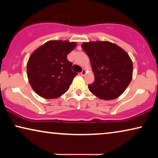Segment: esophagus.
Masks as SVG:
<instances>
[{"label": "esophagus", "mask_w": 158, "mask_h": 158, "mask_svg": "<svg viewBox=\"0 0 158 158\" xmlns=\"http://www.w3.org/2000/svg\"><path fill=\"white\" fill-rule=\"evenodd\" d=\"M86 74V70H85V69H83V70H82V72L81 73V75H82V76H84V75H85Z\"/></svg>", "instance_id": "obj_1"}]
</instances>
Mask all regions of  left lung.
Returning <instances> with one entry per match:
<instances>
[{
	"instance_id": "obj_1",
	"label": "left lung",
	"mask_w": 158,
	"mask_h": 158,
	"mask_svg": "<svg viewBox=\"0 0 158 158\" xmlns=\"http://www.w3.org/2000/svg\"><path fill=\"white\" fill-rule=\"evenodd\" d=\"M90 58L95 81L88 85L93 94L103 100L120 96L132 79L133 64L124 49L110 42H83Z\"/></svg>"
}]
</instances>
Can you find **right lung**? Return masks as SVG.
<instances>
[{
    "mask_svg": "<svg viewBox=\"0 0 158 158\" xmlns=\"http://www.w3.org/2000/svg\"><path fill=\"white\" fill-rule=\"evenodd\" d=\"M76 42L49 41L36 49L27 62V77L33 90L44 98H57L69 89L77 73L67 56Z\"/></svg>",
    "mask_w": 158,
    "mask_h": 158,
    "instance_id": "right-lung-1",
    "label": "right lung"
}]
</instances>
